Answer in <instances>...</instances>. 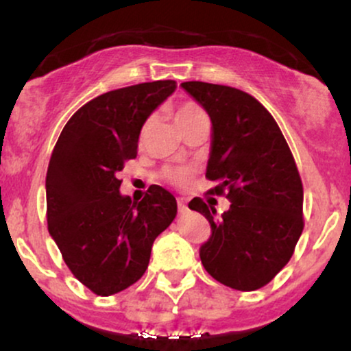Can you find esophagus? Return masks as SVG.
<instances>
[{
  "label": "esophagus",
  "mask_w": 351,
  "mask_h": 351,
  "mask_svg": "<svg viewBox=\"0 0 351 351\" xmlns=\"http://www.w3.org/2000/svg\"><path fill=\"white\" fill-rule=\"evenodd\" d=\"M186 209H188L186 201H184L183 198H180V199H178V211H180V213H186Z\"/></svg>",
  "instance_id": "obj_1"
}]
</instances>
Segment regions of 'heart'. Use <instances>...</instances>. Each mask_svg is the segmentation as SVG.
Segmentation results:
<instances>
[{"instance_id": "1", "label": "heart", "mask_w": 351, "mask_h": 351, "mask_svg": "<svg viewBox=\"0 0 351 351\" xmlns=\"http://www.w3.org/2000/svg\"><path fill=\"white\" fill-rule=\"evenodd\" d=\"M201 117H206L204 110L201 108L196 102H181L175 108V122L178 123V127L183 130L188 125L201 119ZM147 130V127L143 128V132ZM193 173L195 170L189 167H176V168H167L163 171V178L168 181V183L175 184L178 188H186L189 181L193 178Z\"/></svg>"}]
</instances>
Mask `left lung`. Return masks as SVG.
<instances>
[{
  "label": "left lung",
  "mask_w": 351,
  "mask_h": 351,
  "mask_svg": "<svg viewBox=\"0 0 351 351\" xmlns=\"http://www.w3.org/2000/svg\"><path fill=\"white\" fill-rule=\"evenodd\" d=\"M213 123L206 178L231 206L221 216L201 198L189 209L211 224L199 249L209 276L236 291H257L291 261L304 229V186L279 125L259 100L239 88L183 82Z\"/></svg>",
  "instance_id": "left-lung-1"
}]
</instances>
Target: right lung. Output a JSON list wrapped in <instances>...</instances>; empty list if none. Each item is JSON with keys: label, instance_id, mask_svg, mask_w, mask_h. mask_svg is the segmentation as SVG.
<instances>
[{"label": "right lung", "instance_id": "obj_1", "mask_svg": "<svg viewBox=\"0 0 351 351\" xmlns=\"http://www.w3.org/2000/svg\"><path fill=\"white\" fill-rule=\"evenodd\" d=\"M175 88V80H155L92 99L71 117L52 150L47 229L75 279L97 295L122 292L143 276L153 241L176 216L170 191L152 184L132 203L117 178L136 156L145 120Z\"/></svg>", "mask_w": 351, "mask_h": 351}]
</instances>
